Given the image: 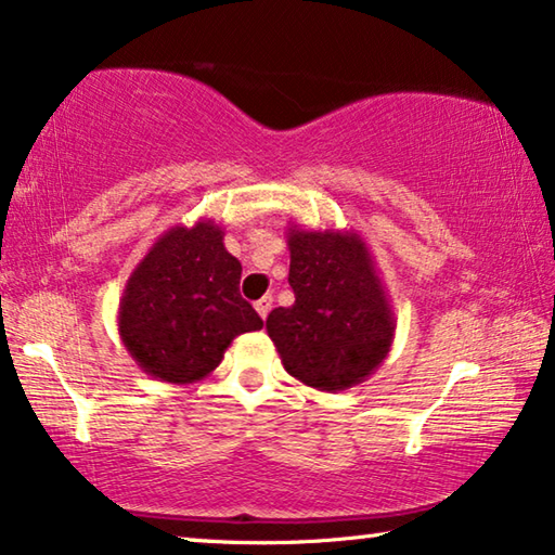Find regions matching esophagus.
Segmentation results:
<instances>
[{"label": "esophagus", "mask_w": 555, "mask_h": 555, "mask_svg": "<svg viewBox=\"0 0 555 555\" xmlns=\"http://www.w3.org/2000/svg\"><path fill=\"white\" fill-rule=\"evenodd\" d=\"M271 304H274V296H271V294L261 296V299L254 304V306H256V311H259V317H261V319H267V317H269V311H271Z\"/></svg>", "instance_id": "1"}]
</instances>
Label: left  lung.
<instances>
[{"instance_id": "1", "label": "left lung", "mask_w": 555, "mask_h": 555, "mask_svg": "<svg viewBox=\"0 0 555 555\" xmlns=\"http://www.w3.org/2000/svg\"><path fill=\"white\" fill-rule=\"evenodd\" d=\"M286 244L296 301L267 319L281 363L317 391L359 386L382 366L396 331L374 256L357 231L288 224Z\"/></svg>"}]
</instances>
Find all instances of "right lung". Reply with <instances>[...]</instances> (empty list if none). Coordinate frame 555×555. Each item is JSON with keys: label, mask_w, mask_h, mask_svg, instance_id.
I'll return each instance as SVG.
<instances>
[{"label": "right lung", "mask_w": 555, "mask_h": 555, "mask_svg": "<svg viewBox=\"0 0 555 555\" xmlns=\"http://www.w3.org/2000/svg\"><path fill=\"white\" fill-rule=\"evenodd\" d=\"M238 279L242 263L211 219L164 231L119 299V336L137 366L167 384L209 376L238 334L263 326Z\"/></svg>", "instance_id": "right-lung-1"}]
</instances>
